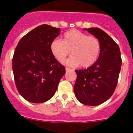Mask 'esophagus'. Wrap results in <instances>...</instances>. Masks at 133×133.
Listing matches in <instances>:
<instances>
[{
	"label": "esophagus",
	"instance_id": "34e87169",
	"mask_svg": "<svg viewBox=\"0 0 133 133\" xmlns=\"http://www.w3.org/2000/svg\"><path fill=\"white\" fill-rule=\"evenodd\" d=\"M66 72H69V71H72V69H69V68H66Z\"/></svg>",
	"mask_w": 133,
	"mask_h": 133
}]
</instances>
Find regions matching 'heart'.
I'll return each mask as SVG.
<instances>
[{
    "label": "heart",
    "mask_w": 133,
    "mask_h": 133,
    "mask_svg": "<svg viewBox=\"0 0 133 133\" xmlns=\"http://www.w3.org/2000/svg\"><path fill=\"white\" fill-rule=\"evenodd\" d=\"M62 38V41L54 39L50 43V51L60 63L65 61L70 50L72 55L66 62L68 66L81 64L87 68L96 63L101 50V43L96 36L75 29L66 32Z\"/></svg>",
    "instance_id": "b5f03b06"
}]
</instances>
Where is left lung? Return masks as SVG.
Listing matches in <instances>:
<instances>
[{"mask_svg": "<svg viewBox=\"0 0 133 133\" xmlns=\"http://www.w3.org/2000/svg\"><path fill=\"white\" fill-rule=\"evenodd\" d=\"M99 40L101 50L96 63L87 69L75 70L77 77L74 92L82 104L97 106L112 95L118 83L122 64L119 46L98 28L84 29Z\"/></svg>", "mask_w": 133, "mask_h": 133, "instance_id": "obj_1", "label": "left lung"}]
</instances>
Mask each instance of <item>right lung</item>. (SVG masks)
Instances as JSON below:
<instances>
[{"instance_id": "right-lung-1", "label": "right lung", "mask_w": 133, "mask_h": 133, "mask_svg": "<svg viewBox=\"0 0 133 133\" xmlns=\"http://www.w3.org/2000/svg\"><path fill=\"white\" fill-rule=\"evenodd\" d=\"M59 28L47 24L36 27L18 42L12 58L15 84L28 101L42 103L52 98L65 68L50 51V43L60 35Z\"/></svg>"}]
</instances>
